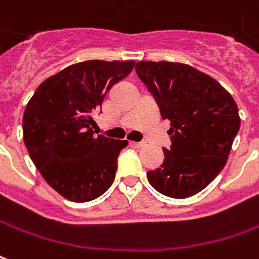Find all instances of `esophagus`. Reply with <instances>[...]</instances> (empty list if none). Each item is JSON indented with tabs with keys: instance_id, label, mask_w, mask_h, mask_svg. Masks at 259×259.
Here are the masks:
<instances>
[{
	"instance_id": "obj_1",
	"label": "esophagus",
	"mask_w": 259,
	"mask_h": 259,
	"mask_svg": "<svg viewBox=\"0 0 259 259\" xmlns=\"http://www.w3.org/2000/svg\"><path fill=\"white\" fill-rule=\"evenodd\" d=\"M132 144H133L135 147H139V148L143 147V146H146V143H144V142H133Z\"/></svg>"
}]
</instances>
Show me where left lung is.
<instances>
[{"instance_id": "left-lung-1", "label": "left lung", "mask_w": 259, "mask_h": 259, "mask_svg": "<svg viewBox=\"0 0 259 259\" xmlns=\"http://www.w3.org/2000/svg\"><path fill=\"white\" fill-rule=\"evenodd\" d=\"M136 73L168 119L171 147L148 171L150 185L175 199L196 195L223 169L240 129L236 101L210 75L182 63L139 61Z\"/></svg>"}]
</instances>
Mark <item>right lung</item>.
<instances>
[{
	"label": "right lung",
	"mask_w": 259,
	"mask_h": 259,
	"mask_svg": "<svg viewBox=\"0 0 259 259\" xmlns=\"http://www.w3.org/2000/svg\"><path fill=\"white\" fill-rule=\"evenodd\" d=\"M135 61L88 60L45 79L23 112V142L41 177L63 198L82 203L115 180L126 140L94 136L92 113Z\"/></svg>",
	"instance_id": "right-lung-1"
}]
</instances>
